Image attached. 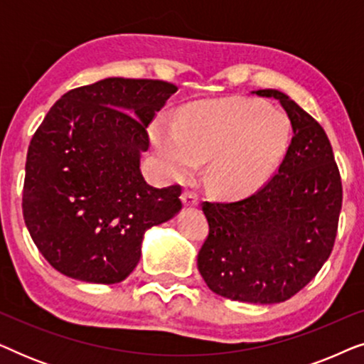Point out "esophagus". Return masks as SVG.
<instances>
[{
    "label": "esophagus",
    "instance_id": "esophagus-1",
    "mask_svg": "<svg viewBox=\"0 0 364 364\" xmlns=\"http://www.w3.org/2000/svg\"><path fill=\"white\" fill-rule=\"evenodd\" d=\"M182 203L186 207H197L198 205V197H197V193H193V192H183L182 193Z\"/></svg>",
    "mask_w": 364,
    "mask_h": 364
}]
</instances>
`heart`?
Masks as SVG:
<instances>
[{
  "label": "heart",
  "instance_id": "heart-1",
  "mask_svg": "<svg viewBox=\"0 0 364 364\" xmlns=\"http://www.w3.org/2000/svg\"><path fill=\"white\" fill-rule=\"evenodd\" d=\"M290 124L282 111L247 97L193 104L177 124L159 119L151 141L172 176L188 177L207 161V181L222 197L250 196L265 183L287 151Z\"/></svg>",
  "mask_w": 364,
  "mask_h": 364
}]
</instances>
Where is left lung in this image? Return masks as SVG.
Segmentation results:
<instances>
[{"mask_svg":"<svg viewBox=\"0 0 364 364\" xmlns=\"http://www.w3.org/2000/svg\"><path fill=\"white\" fill-rule=\"evenodd\" d=\"M293 137L275 176L237 202H203L208 237L197 267L207 287L235 301L272 305L310 283L335 245L343 187L331 144L310 114L277 89Z\"/></svg>","mask_w":364,"mask_h":364,"instance_id":"1","label":"left lung"}]
</instances>
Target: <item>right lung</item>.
Wrapping results in <instances>:
<instances>
[{
	"label": "right lung",
	"mask_w": 364,
	"mask_h": 364,
	"mask_svg": "<svg viewBox=\"0 0 364 364\" xmlns=\"http://www.w3.org/2000/svg\"><path fill=\"white\" fill-rule=\"evenodd\" d=\"M177 86L107 77L64 94L28 149L23 217L49 265L112 285L131 275L147 228L182 208L181 186L156 188L141 172L147 126Z\"/></svg>",
	"instance_id": "right-lung-1"
}]
</instances>
